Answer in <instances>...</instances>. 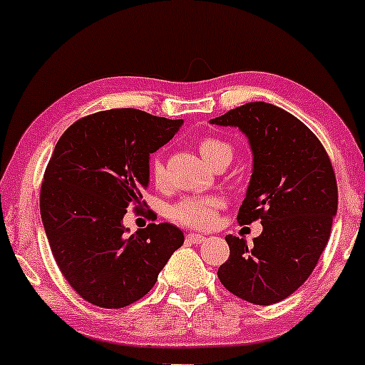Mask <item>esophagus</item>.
Returning a JSON list of instances; mask_svg holds the SVG:
<instances>
[{"label": "esophagus", "mask_w": 365, "mask_h": 365, "mask_svg": "<svg viewBox=\"0 0 365 365\" xmlns=\"http://www.w3.org/2000/svg\"><path fill=\"white\" fill-rule=\"evenodd\" d=\"M204 240H206V237L199 235V233H188L187 235L188 244H202Z\"/></svg>", "instance_id": "1"}]
</instances>
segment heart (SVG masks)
<instances>
[{
  "label": "heart",
  "mask_w": 365,
  "mask_h": 365,
  "mask_svg": "<svg viewBox=\"0 0 365 365\" xmlns=\"http://www.w3.org/2000/svg\"><path fill=\"white\" fill-rule=\"evenodd\" d=\"M197 148H199L202 158L206 159L211 166H215L221 159L233 156V148L228 142L217 139L212 135H204L200 137L197 142ZM150 178L156 185H163V180H165V166L163 161L158 156L150 159L149 165ZM221 207V200L217 197H187L182 199L180 202L171 206L170 209V217L177 223L183 226H190V228H199L206 230L211 228L216 221L217 209Z\"/></svg>",
  "instance_id": "b5f03b06"
}]
</instances>
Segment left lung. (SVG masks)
Listing matches in <instances>:
<instances>
[{"label":"left lung","instance_id":"obj_1","mask_svg":"<svg viewBox=\"0 0 365 365\" xmlns=\"http://www.w3.org/2000/svg\"><path fill=\"white\" fill-rule=\"evenodd\" d=\"M249 139L252 177L238 223L261 220L254 245L226 235L230 257L217 278L233 295L271 305L299 290L319 261L338 209L329 156L299 118L269 103H247L211 120Z\"/></svg>","mask_w":365,"mask_h":365}]
</instances>
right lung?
Masks as SVG:
<instances>
[{
    "instance_id": "add662e5",
    "label": "right lung",
    "mask_w": 365,
    "mask_h": 365,
    "mask_svg": "<svg viewBox=\"0 0 365 365\" xmlns=\"http://www.w3.org/2000/svg\"><path fill=\"white\" fill-rule=\"evenodd\" d=\"M182 120L121 108L83 116L58 140L41 187V217L61 274L87 302L121 309L158 282L183 232L170 223L127 235V207H140L149 156Z\"/></svg>"
}]
</instances>
